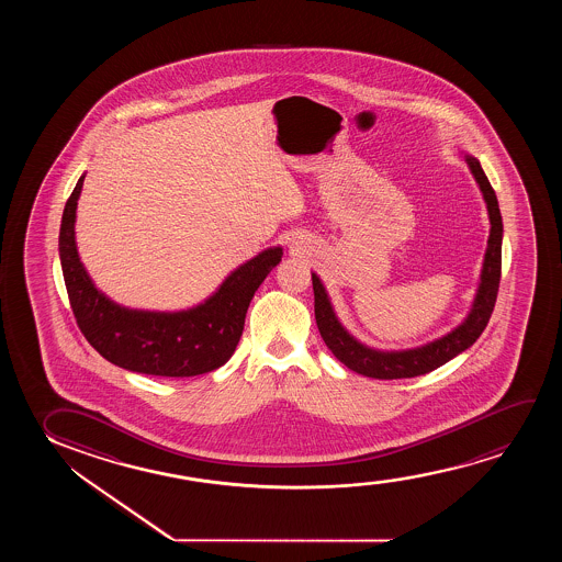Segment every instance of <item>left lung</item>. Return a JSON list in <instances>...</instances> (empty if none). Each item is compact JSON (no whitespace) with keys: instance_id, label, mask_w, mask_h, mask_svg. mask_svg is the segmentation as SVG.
I'll return each mask as SVG.
<instances>
[{"instance_id":"1","label":"left lung","mask_w":562,"mask_h":562,"mask_svg":"<svg viewBox=\"0 0 562 562\" xmlns=\"http://www.w3.org/2000/svg\"><path fill=\"white\" fill-rule=\"evenodd\" d=\"M472 175L476 178L480 190L484 193L485 205L490 213V239L485 249L484 267L477 285L476 297L472 303L469 316L461 326L449 331L443 338L430 341L423 347L405 349V351H378L362 346L361 341L349 334L339 324L338 316L331 308L328 293L324 290L321 278L313 274V292H315V318L324 344L328 346L334 357L344 362L347 369L362 376L376 380H397V378H415L438 369L453 357L469 349L490 323L501 280V241H503V221H501L499 203L493 192L490 180L485 177L480 161L467 155Z\"/></svg>"}]
</instances>
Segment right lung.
<instances>
[{
  "mask_svg": "<svg viewBox=\"0 0 562 562\" xmlns=\"http://www.w3.org/2000/svg\"><path fill=\"white\" fill-rule=\"evenodd\" d=\"M85 177L63 211L59 257L78 328L98 353L121 369L162 378H190L223 367L236 351L249 303L282 247L244 262L205 303L180 313L124 308L108 300L88 277L75 241V218Z\"/></svg>",
  "mask_w": 562,
  "mask_h": 562,
  "instance_id": "right-lung-1",
  "label": "right lung"
}]
</instances>
